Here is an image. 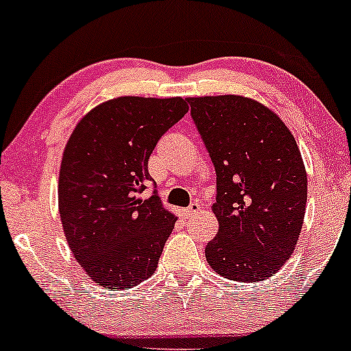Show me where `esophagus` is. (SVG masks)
Wrapping results in <instances>:
<instances>
[{
	"instance_id": "1",
	"label": "esophagus",
	"mask_w": 351,
	"mask_h": 351,
	"mask_svg": "<svg viewBox=\"0 0 351 351\" xmlns=\"http://www.w3.org/2000/svg\"><path fill=\"white\" fill-rule=\"evenodd\" d=\"M199 210H200V206L197 202H194V204H191V206L186 208V215H187V217H191V215L197 214V212H199Z\"/></svg>"
}]
</instances>
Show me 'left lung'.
Wrapping results in <instances>:
<instances>
[{
    "instance_id": "left-lung-1",
    "label": "left lung",
    "mask_w": 351,
    "mask_h": 351,
    "mask_svg": "<svg viewBox=\"0 0 351 351\" xmlns=\"http://www.w3.org/2000/svg\"><path fill=\"white\" fill-rule=\"evenodd\" d=\"M187 101L217 174L212 212L219 232L206 247L207 263L230 280H265L293 254L305 217L306 171L297 141L250 97Z\"/></svg>"
}]
</instances>
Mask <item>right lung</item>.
I'll return each instance as SVG.
<instances>
[{
    "mask_svg": "<svg viewBox=\"0 0 351 351\" xmlns=\"http://www.w3.org/2000/svg\"><path fill=\"white\" fill-rule=\"evenodd\" d=\"M189 106L182 97L121 96L86 114L71 134L58 182L62 230L74 258L106 290L132 289L156 271L177 217L159 195L147 160Z\"/></svg>",
    "mask_w": 351,
    "mask_h": 351,
    "instance_id": "obj_1",
    "label": "right lung"
}]
</instances>
